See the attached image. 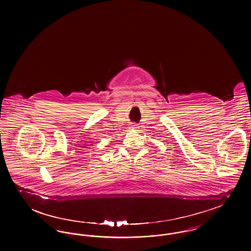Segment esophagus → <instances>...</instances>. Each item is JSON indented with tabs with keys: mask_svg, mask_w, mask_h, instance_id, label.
I'll use <instances>...</instances> for the list:
<instances>
[{
	"mask_svg": "<svg viewBox=\"0 0 251 251\" xmlns=\"http://www.w3.org/2000/svg\"><path fill=\"white\" fill-rule=\"evenodd\" d=\"M131 128L132 130H136V129L138 128V126H137L136 124H134V123H133V124H131Z\"/></svg>",
	"mask_w": 251,
	"mask_h": 251,
	"instance_id": "1",
	"label": "esophagus"
}]
</instances>
